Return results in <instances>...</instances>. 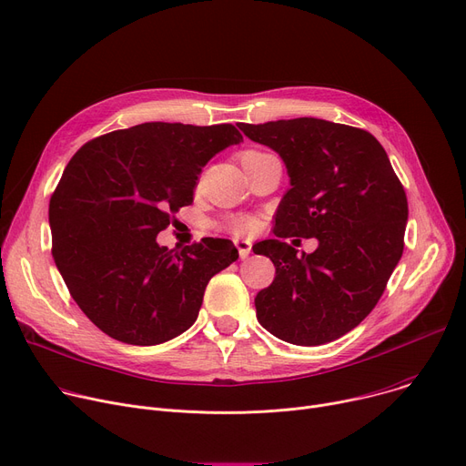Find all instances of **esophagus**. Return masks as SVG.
Listing matches in <instances>:
<instances>
[{
    "instance_id": "obj_1",
    "label": "esophagus",
    "mask_w": 466,
    "mask_h": 466,
    "mask_svg": "<svg viewBox=\"0 0 466 466\" xmlns=\"http://www.w3.org/2000/svg\"><path fill=\"white\" fill-rule=\"evenodd\" d=\"M234 243H236V248H238V253H239V257L241 258H246L249 253H251V248H253V243L249 241V239H243V238H236L234 239Z\"/></svg>"
}]
</instances>
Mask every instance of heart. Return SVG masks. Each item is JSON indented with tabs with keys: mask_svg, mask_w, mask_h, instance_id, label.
Segmentation results:
<instances>
[{
	"mask_svg": "<svg viewBox=\"0 0 466 466\" xmlns=\"http://www.w3.org/2000/svg\"><path fill=\"white\" fill-rule=\"evenodd\" d=\"M268 157V153L264 151H257V149H248L239 153V162L241 166H246L249 162H255L258 158ZM260 218L255 215H234L227 220V230L232 232L234 236H253L258 228H260Z\"/></svg>",
	"mask_w": 466,
	"mask_h": 466,
	"instance_id": "b5f03b06",
	"label": "heart"
}]
</instances>
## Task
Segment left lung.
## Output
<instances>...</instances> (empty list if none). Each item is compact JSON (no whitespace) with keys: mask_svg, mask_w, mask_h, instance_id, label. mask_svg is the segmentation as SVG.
I'll use <instances>...</instances> for the list:
<instances>
[{"mask_svg":"<svg viewBox=\"0 0 466 466\" xmlns=\"http://www.w3.org/2000/svg\"><path fill=\"white\" fill-rule=\"evenodd\" d=\"M238 127L279 153L290 177L278 239L257 248L276 266L274 283L255 299L257 319L289 344L338 339L376 308L402 257L404 187L366 130L311 116ZM292 235L317 237L320 248L297 258L282 241Z\"/></svg>","mask_w":466,"mask_h":466,"instance_id":"8db88e82","label":"left lung"}]
</instances>
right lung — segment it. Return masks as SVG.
<instances>
[{"mask_svg":"<svg viewBox=\"0 0 466 466\" xmlns=\"http://www.w3.org/2000/svg\"><path fill=\"white\" fill-rule=\"evenodd\" d=\"M243 137L232 125L143 122L85 143L56 185L53 257L71 299L107 336L157 346L198 317L209 279L238 258L230 239L160 248L202 167Z\"/></svg>","mask_w":466,"mask_h":466,"instance_id":"1","label":"right lung"}]
</instances>
